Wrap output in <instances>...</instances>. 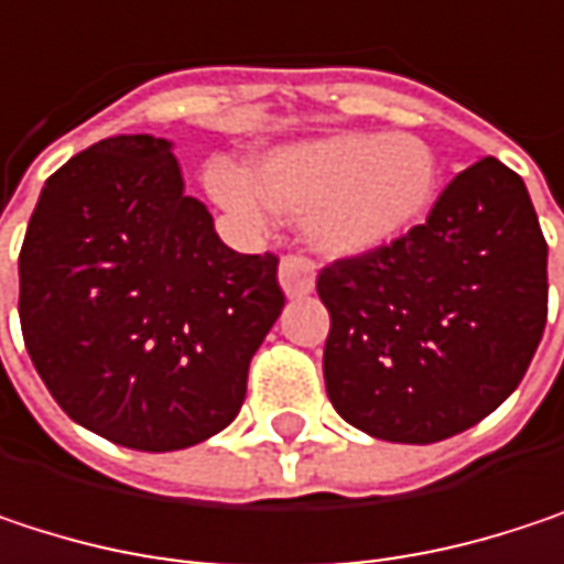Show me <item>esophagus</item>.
I'll return each mask as SVG.
<instances>
[{
    "label": "esophagus",
    "mask_w": 564,
    "mask_h": 564,
    "mask_svg": "<svg viewBox=\"0 0 564 564\" xmlns=\"http://www.w3.org/2000/svg\"><path fill=\"white\" fill-rule=\"evenodd\" d=\"M316 283V268L303 254H286L281 261V286L286 296H306Z\"/></svg>",
    "instance_id": "34e87169"
}]
</instances>
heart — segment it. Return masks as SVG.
Masks as SVG:
<instances>
[{
  "label": "heart",
  "mask_w": 564,
  "mask_h": 564,
  "mask_svg": "<svg viewBox=\"0 0 564 564\" xmlns=\"http://www.w3.org/2000/svg\"><path fill=\"white\" fill-rule=\"evenodd\" d=\"M437 185V153L414 133H333L290 143L258 160L254 182L225 163L208 170V188L225 208L258 218L261 191L274 208L303 215L306 238L326 254L392 245L427 215Z\"/></svg>",
  "instance_id": "heart-1"
}]
</instances>
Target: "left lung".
I'll return each instance as SVG.
<instances>
[{
	"instance_id": "8db88e82",
	"label": "left lung",
	"mask_w": 564,
	"mask_h": 564,
	"mask_svg": "<svg viewBox=\"0 0 564 564\" xmlns=\"http://www.w3.org/2000/svg\"><path fill=\"white\" fill-rule=\"evenodd\" d=\"M549 245L516 172H457L424 225L316 278L333 408L392 444L480 424L522 382L549 316Z\"/></svg>"
}]
</instances>
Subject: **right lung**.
I'll use <instances>...</instances> for the list:
<instances>
[{
  "instance_id": "add662e5",
  "label": "right lung",
  "mask_w": 564,
  "mask_h": 564,
  "mask_svg": "<svg viewBox=\"0 0 564 564\" xmlns=\"http://www.w3.org/2000/svg\"><path fill=\"white\" fill-rule=\"evenodd\" d=\"M172 143L110 137L45 182L19 254L25 349L80 427L182 451L235 421L283 310L278 254H238Z\"/></svg>"
}]
</instances>
